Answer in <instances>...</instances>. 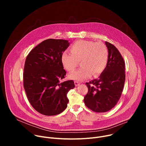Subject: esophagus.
Returning <instances> with one entry per match:
<instances>
[{"instance_id": "obj_1", "label": "esophagus", "mask_w": 146, "mask_h": 146, "mask_svg": "<svg viewBox=\"0 0 146 146\" xmlns=\"http://www.w3.org/2000/svg\"><path fill=\"white\" fill-rule=\"evenodd\" d=\"M74 84H75V86H76V87H77V86H80V83L78 82V81H74Z\"/></svg>"}]
</instances>
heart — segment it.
Here are the masks:
<instances>
[{"label":"heart","instance_id":"heart-1","mask_svg":"<svg viewBox=\"0 0 146 146\" xmlns=\"http://www.w3.org/2000/svg\"><path fill=\"white\" fill-rule=\"evenodd\" d=\"M71 53L64 51L60 56L64 68L72 72L81 60L82 68L69 75L70 79L81 81L100 74L105 69L109 58L108 50L102 43L90 40H79L72 45Z\"/></svg>","mask_w":146,"mask_h":146}]
</instances>
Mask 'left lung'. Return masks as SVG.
<instances>
[{
  "label": "left lung",
  "mask_w": 146,
  "mask_h": 146,
  "mask_svg": "<svg viewBox=\"0 0 146 146\" xmlns=\"http://www.w3.org/2000/svg\"><path fill=\"white\" fill-rule=\"evenodd\" d=\"M109 58L107 66L99 78L86 82L88 92L84 102L86 106L97 113H104L113 109L121 95L125 80L124 60L112 44L105 41Z\"/></svg>",
  "instance_id": "1"
}]
</instances>
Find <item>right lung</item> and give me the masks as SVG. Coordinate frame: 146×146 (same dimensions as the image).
Segmentation results:
<instances>
[{"mask_svg":"<svg viewBox=\"0 0 146 146\" xmlns=\"http://www.w3.org/2000/svg\"><path fill=\"white\" fill-rule=\"evenodd\" d=\"M70 44L66 40L47 39L32 50L26 58L24 89L31 105L40 114L55 115L67 108V94L75 86L73 80L60 82L66 74L60 56Z\"/></svg>","mask_w":146,"mask_h":146,"instance_id":"add662e5","label":"right lung"}]
</instances>
